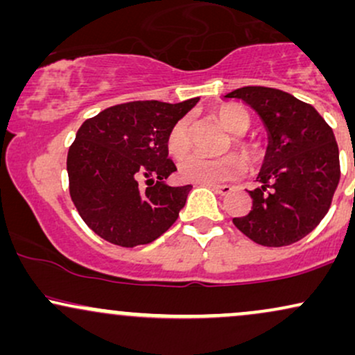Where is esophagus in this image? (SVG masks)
Here are the masks:
<instances>
[{
	"label": "esophagus",
	"mask_w": 355,
	"mask_h": 355,
	"mask_svg": "<svg viewBox=\"0 0 355 355\" xmlns=\"http://www.w3.org/2000/svg\"><path fill=\"white\" fill-rule=\"evenodd\" d=\"M211 190L214 191H217V193H220V195H229L232 190V187L230 185H209Z\"/></svg>",
	"instance_id": "1"
}]
</instances>
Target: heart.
I'll use <instances>...</instances> for the list:
<instances>
[{"label": "heart", "mask_w": 355, "mask_h": 355, "mask_svg": "<svg viewBox=\"0 0 355 355\" xmlns=\"http://www.w3.org/2000/svg\"><path fill=\"white\" fill-rule=\"evenodd\" d=\"M217 118L222 125L232 133H243L250 125L248 113L239 105H223L217 110ZM190 120L187 116L180 118L170 128L166 135V150L173 158H183L190 152ZM235 148L239 150L243 157L252 158L255 155V148L248 141L235 138ZM247 165L240 155H227V157L218 158V160H207V158L193 157L185 158L178 165V175L182 180L200 183V185H218L223 182L237 180L245 173Z\"/></svg>", "instance_id": "b5f03b06"}]
</instances>
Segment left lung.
<instances>
[{"instance_id":"1","label":"left lung","mask_w":355,"mask_h":355,"mask_svg":"<svg viewBox=\"0 0 355 355\" xmlns=\"http://www.w3.org/2000/svg\"><path fill=\"white\" fill-rule=\"evenodd\" d=\"M259 113L268 130L259 189L252 209L234 218L255 243L284 247L309 235L331 209L340 180L339 146L327 121L312 105L267 87H243L225 95Z\"/></svg>"}]
</instances>
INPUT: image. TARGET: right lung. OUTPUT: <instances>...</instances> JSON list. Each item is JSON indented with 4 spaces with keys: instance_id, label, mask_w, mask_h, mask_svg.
<instances>
[{
    "instance_id": "1",
    "label": "right lung",
    "mask_w": 355,
    "mask_h": 355,
    "mask_svg": "<svg viewBox=\"0 0 355 355\" xmlns=\"http://www.w3.org/2000/svg\"><path fill=\"white\" fill-rule=\"evenodd\" d=\"M197 101H130L80 126L68 150L70 197L96 235L115 245L137 247L173 225L191 185L165 183L177 170L168 158L166 135Z\"/></svg>"
}]
</instances>
